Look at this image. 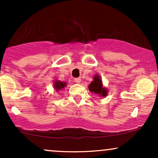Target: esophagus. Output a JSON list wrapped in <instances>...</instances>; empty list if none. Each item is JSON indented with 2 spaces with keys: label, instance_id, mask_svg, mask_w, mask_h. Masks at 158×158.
<instances>
[{
  "label": "esophagus",
  "instance_id": "34e87169",
  "mask_svg": "<svg viewBox=\"0 0 158 158\" xmlns=\"http://www.w3.org/2000/svg\"><path fill=\"white\" fill-rule=\"evenodd\" d=\"M74 81H75V82H77V83H80L81 82V79H80V78H76V79H74Z\"/></svg>",
  "mask_w": 158,
  "mask_h": 158
}]
</instances>
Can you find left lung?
Wrapping results in <instances>:
<instances>
[{"instance_id":"left-lung-1","label":"left lung","mask_w":158,"mask_h":158,"mask_svg":"<svg viewBox=\"0 0 158 158\" xmlns=\"http://www.w3.org/2000/svg\"><path fill=\"white\" fill-rule=\"evenodd\" d=\"M88 89L92 93L99 95V97H105L108 94V90L102 86V80L99 75L94 76V81L88 86Z\"/></svg>"}]
</instances>
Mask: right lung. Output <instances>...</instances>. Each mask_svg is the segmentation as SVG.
<instances>
[{"label":"right lung","instance_id":"add662e5","mask_svg":"<svg viewBox=\"0 0 158 158\" xmlns=\"http://www.w3.org/2000/svg\"><path fill=\"white\" fill-rule=\"evenodd\" d=\"M67 85L66 82H63V81H56L54 82V88H55L56 90H61V89L64 88Z\"/></svg>","mask_w":158,"mask_h":158}]
</instances>
